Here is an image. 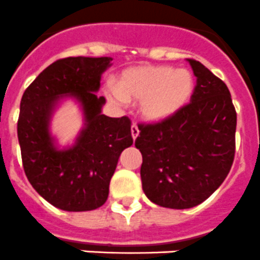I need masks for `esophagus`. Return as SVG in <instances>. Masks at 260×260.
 Instances as JSON below:
<instances>
[{"instance_id":"esophagus-1","label":"esophagus","mask_w":260,"mask_h":260,"mask_svg":"<svg viewBox=\"0 0 260 260\" xmlns=\"http://www.w3.org/2000/svg\"><path fill=\"white\" fill-rule=\"evenodd\" d=\"M138 135H139V128H138V126L134 123V125H132V137L134 141L138 138Z\"/></svg>"}]
</instances>
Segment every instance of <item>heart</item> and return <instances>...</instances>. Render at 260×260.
Returning a JSON list of instances; mask_svg holds the SVG:
<instances>
[{
	"mask_svg": "<svg viewBox=\"0 0 260 260\" xmlns=\"http://www.w3.org/2000/svg\"><path fill=\"white\" fill-rule=\"evenodd\" d=\"M194 77L187 69L171 66H138L122 71L117 86H108L105 95L116 105L141 100L143 118L158 122L180 112L192 96Z\"/></svg>",
	"mask_w": 260,
	"mask_h": 260,
	"instance_id": "1",
	"label": "heart"
}]
</instances>
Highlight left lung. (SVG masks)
I'll return each mask as SVG.
<instances>
[{"instance_id": "obj_1", "label": "left lung", "mask_w": 260, "mask_h": 260, "mask_svg": "<svg viewBox=\"0 0 260 260\" xmlns=\"http://www.w3.org/2000/svg\"><path fill=\"white\" fill-rule=\"evenodd\" d=\"M190 104L161 122L141 125L142 187L157 206L185 210L201 204L224 182L236 151L237 113L221 79L195 59Z\"/></svg>"}]
</instances>
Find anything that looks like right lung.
I'll return each instance as SVG.
<instances>
[{
  "instance_id": "1",
  "label": "right lung",
  "mask_w": 260,
  "mask_h": 260,
  "mask_svg": "<svg viewBox=\"0 0 260 260\" xmlns=\"http://www.w3.org/2000/svg\"><path fill=\"white\" fill-rule=\"evenodd\" d=\"M112 59H58L41 71L20 100L18 139L24 173L32 187L59 210L83 212L102 207L119 155L133 144L130 119L103 114L105 98L96 95ZM68 98L80 105L84 127L74 144L59 149L50 122Z\"/></svg>"
}]
</instances>
